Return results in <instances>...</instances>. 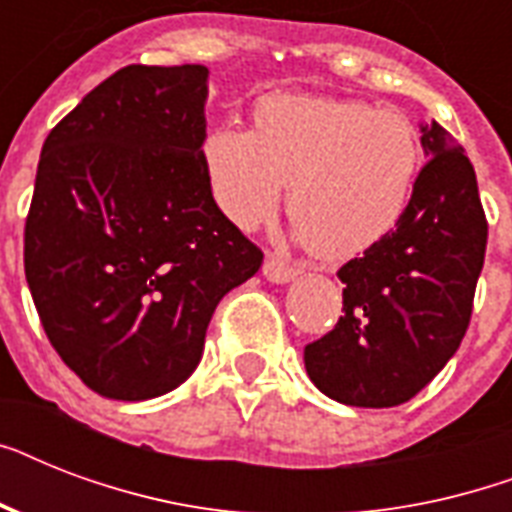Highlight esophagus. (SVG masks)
I'll return each mask as SVG.
<instances>
[{"instance_id":"1","label":"esophagus","mask_w":512,"mask_h":512,"mask_svg":"<svg viewBox=\"0 0 512 512\" xmlns=\"http://www.w3.org/2000/svg\"><path fill=\"white\" fill-rule=\"evenodd\" d=\"M300 273V268L292 263H287V260H281V257H265L263 263V276L268 281H273V284H287V281H292Z\"/></svg>"}]
</instances>
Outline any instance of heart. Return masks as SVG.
Instances as JSON below:
<instances>
[{"label":"heart","instance_id":"heart-1","mask_svg":"<svg viewBox=\"0 0 512 512\" xmlns=\"http://www.w3.org/2000/svg\"><path fill=\"white\" fill-rule=\"evenodd\" d=\"M217 207L255 228L279 207L321 257H353L382 241L412 199L422 151L412 122L364 100L268 95L252 130L217 124L201 143Z\"/></svg>","mask_w":512,"mask_h":512}]
</instances>
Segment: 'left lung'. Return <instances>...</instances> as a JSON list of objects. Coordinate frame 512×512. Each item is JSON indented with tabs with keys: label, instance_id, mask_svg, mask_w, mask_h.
Segmentation results:
<instances>
[{
	"label": "left lung",
	"instance_id": "1",
	"mask_svg": "<svg viewBox=\"0 0 512 512\" xmlns=\"http://www.w3.org/2000/svg\"><path fill=\"white\" fill-rule=\"evenodd\" d=\"M430 162L398 225L342 265V313L305 345V372L340 404L388 409L414 398L457 353L484 268L476 170L438 122L420 124Z\"/></svg>",
	"mask_w": 512,
	"mask_h": 512
}]
</instances>
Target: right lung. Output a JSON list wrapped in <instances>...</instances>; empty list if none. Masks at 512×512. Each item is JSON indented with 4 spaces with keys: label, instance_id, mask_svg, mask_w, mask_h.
<instances>
[{
    "label": "right lung",
    "instance_id": "right-lung-1",
    "mask_svg": "<svg viewBox=\"0 0 512 512\" xmlns=\"http://www.w3.org/2000/svg\"><path fill=\"white\" fill-rule=\"evenodd\" d=\"M204 66H127L47 135L23 265L52 348L95 393L146 401L199 366L217 303L263 252L212 199Z\"/></svg>",
    "mask_w": 512,
    "mask_h": 512
}]
</instances>
